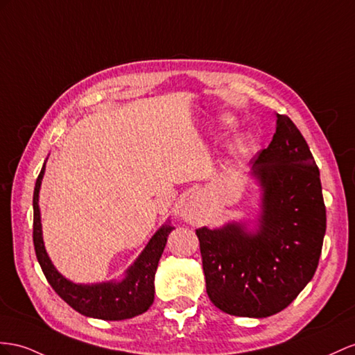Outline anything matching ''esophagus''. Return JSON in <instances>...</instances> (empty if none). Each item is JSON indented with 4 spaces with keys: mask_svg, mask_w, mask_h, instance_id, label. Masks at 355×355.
<instances>
[{
    "mask_svg": "<svg viewBox=\"0 0 355 355\" xmlns=\"http://www.w3.org/2000/svg\"><path fill=\"white\" fill-rule=\"evenodd\" d=\"M181 216H183L186 220H195L199 216L198 204L195 201H190L184 207H181Z\"/></svg>",
    "mask_w": 355,
    "mask_h": 355,
    "instance_id": "obj_1",
    "label": "esophagus"
}]
</instances>
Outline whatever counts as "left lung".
<instances>
[{"mask_svg": "<svg viewBox=\"0 0 355 355\" xmlns=\"http://www.w3.org/2000/svg\"><path fill=\"white\" fill-rule=\"evenodd\" d=\"M262 189L259 225L199 228L207 294L234 316L284 311L313 277L325 234V205L315 159L291 118L276 114V133L252 159Z\"/></svg>", "mask_w": 355, "mask_h": 355, "instance_id": "left-lung-1", "label": "left lung"}]
</instances>
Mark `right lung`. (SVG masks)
<instances>
[{
  "instance_id": "1",
  "label": "right lung",
  "mask_w": 355,
  "mask_h": 355,
  "mask_svg": "<svg viewBox=\"0 0 355 355\" xmlns=\"http://www.w3.org/2000/svg\"><path fill=\"white\" fill-rule=\"evenodd\" d=\"M43 174L44 165L35 181L33 195V241L35 257H37L43 275L46 276L53 291L80 315L98 318V320L120 321L147 312L154 302V276H156L159 259L166 246L168 235L174 228L169 225H163L153 235L147 248L142 250L135 264L125 271V277L121 282L76 285L60 275L44 249L39 210V192Z\"/></svg>"
}]
</instances>
